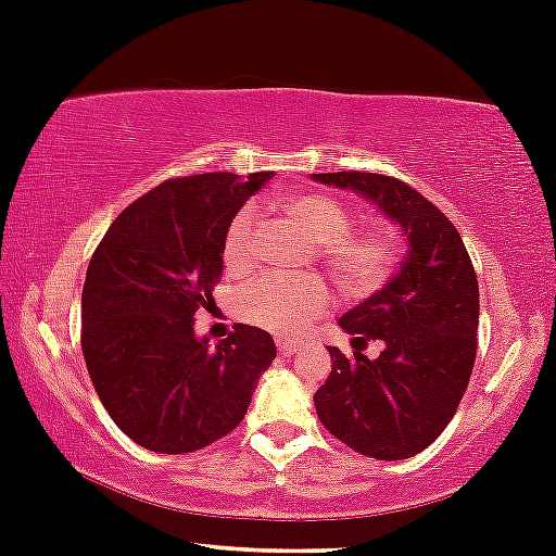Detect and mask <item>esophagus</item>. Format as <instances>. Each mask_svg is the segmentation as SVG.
<instances>
[{"instance_id":"obj_1","label":"esophagus","mask_w":556,"mask_h":556,"mask_svg":"<svg viewBox=\"0 0 556 556\" xmlns=\"http://www.w3.org/2000/svg\"><path fill=\"white\" fill-rule=\"evenodd\" d=\"M277 351H279V356H295L298 345L290 343V340H277Z\"/></svg>"}]
</instances>
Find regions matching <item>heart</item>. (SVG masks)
<instances>
[{
    "instance_id": "1",
    "label": "heart",
    "mask_w": 556,
    "mask_h": 556,
    "mask_svg": "<svg viewBox=\"0 0 556 556\" xmlns=\"http://www.w3.org/2000/svg\"><path fill=\"white\" fill-rule=\"evenodd\" d=\"M285 213L311 242L319 245L321 264L351 295H369L388 282L399 264V237L390 227L353 229L356 218L340 198L325 192L295 194L285 203ZM258 211L242 208L229 222L222 258L229 274L248 271L253 264V235ZM334 306V292L319 274H261L242 285L235 295L240 319L277 334H298L311 321Z\"/></svg>"
}]
</instances>
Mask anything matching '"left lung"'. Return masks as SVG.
Here are the masks:
<instances>
[{
  "instance_id": "obj_1",
  "label": "left lung",
  "mask_w": 556,
  "mask_h": 556,
  "mask_svg": "<svg viewBox=\"0 0 556 556\" xmlns=\"http://www.w3.org/2000/svg\"><path fill=\"white\" fill-rule=\"evenodd\" d=\"M321 185L356 189L404 227L408 255L382 290L340 319L356 353L329 348L332 371L316 390L321 425L369 459L419 454L446 430L469 386L478 353V274L446 213L406 181L364 170L314 174ZM382 339L377 359L358 344Z\"/></svg>"
}]
</instances>
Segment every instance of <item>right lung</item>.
Wrapping results in <instances>:
<instances>
[{
    "label": "right lung",
    "instance_id": "obj_1",
    "mask_svg": "<svg viewBox=\"0 0 556 556\" xmlns=\"http://www.w3.org/2000/svg\"><path fill=\"white\" fill-rule=\"evenodd\" d=\"M274 174L168 179L121 213L81 292V351L113 422L157 454H189L245 417L271 334L235 325L216 348L192 319L213 303L229 222Z\"/></svg>",
    "mask_w": 556,
    "mask_h": 556
}]
</instances>
